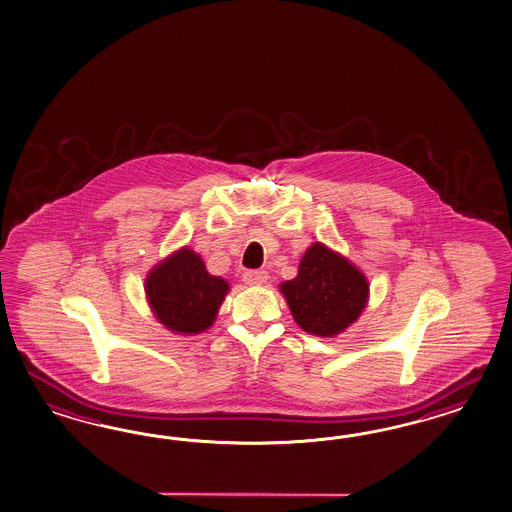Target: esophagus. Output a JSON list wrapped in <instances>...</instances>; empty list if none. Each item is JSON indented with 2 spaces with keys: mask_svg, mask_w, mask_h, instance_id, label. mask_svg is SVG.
Wrapping results in <instances>:
<instances>
[{
  "mask_svg": "<svg viewBox=\"0 0 512 512\" xmlns=\"http://www.w3.org/2000/svg\"><path fill=\"white\" fill-rule=\"evenodd\" d=\"M243 280L247 284H263L267 280V273L263 269H252V271H245Z\"/></svg>",
  "mask_w": 512,
  "mask_h": 512,
  "instance_id": "1",
  "label": "esophagus"
}]
</instances>
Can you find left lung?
Segmentation results:
<instances>
[{
    "mask_svg": "<svg viewBox=\"0 0 512 512\" xmlns=\"http://www.w3.org/2000/svg\"><path fill=\"white\" fill-rule=\"evenodd\" d=\"M295 322L310 335L333 336L359 318L368 299L365 275L322 243L299 263V275L280 286Z\"/></svg>",
    "mask_w": 512,
    "mask_h": 512,
    "instance_id": "8db88e82",
    "label": "left lung"
}]
</instances>
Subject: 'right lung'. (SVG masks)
Returning a JSON list of instances; mask_svg holds the SVG:
<instances>
[{
	"label": "right lung",
	"instance_id": "obj_1",
	"mask_svg": "<svg viewBox=\"0 0 512 512\" xmlns=\"http://www.w3.org/2000/svg\"><path fill=\"white\" fill-rule=\"evenodd\" d=\"M228 282L207 273L202 258L181 249L157 265L146 280L149 305L159 322L177 333H200L219 310Z\"/></svg>",
	"mask_w": 512,
	"mask_h": 512
}]
</instances>
